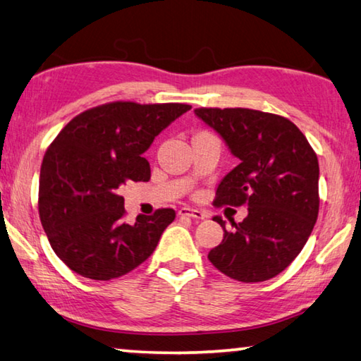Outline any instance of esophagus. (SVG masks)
I'll return each instance as SVG.
<instances>
[{
	"mask_svg": "<svg viewBox=\"0 0 361 361\" xmlns=\"http://www.w3.org/2000/svg\"><path fill=\"white\" fill-rule=\"evenodd\" d=\"M180 216H189V218H195V219H204V213L197 210V209H191V207H181L178 212Z\"/></svg>",
	"mask_w": 361,
	"mask_h": 361,
	"instance_id": "esophagus-1",
	"label": "esophagus"
}]
</instances>
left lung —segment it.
<instances>
[{
  "mask_svg": "<svg viewBox=\"0 0 361 361\" xmlns=\"http://www.w3.org/2000/svg\"><path fill=\"white\" fill-rule=\"evenodd\" d=\"M194 114L239 159L216 189L215 205L245 204L248 215L226 231L209 259L239 282H264L301 253L319 216V159L282 116L248 108H199Z\"/></svg>",
  "mask_w": 361,
  "mask_h": 361,
  "instance_id": "1",
  "label": "left lung"
}]
</instances>
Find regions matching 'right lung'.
<instances>
[{"label": "right lung", "mask_w": 361, "mask_h": 361, "mask_svg": "<svg viewBox=\"0 0 361 361\" xmlns=\"http://www.w3.org/2000/svg\"><path fill=\"white\" fill-rule=\"evenodd\" d=\"M183 103L114 102L76 116L54 140L39 173V218L49 243L71 271L111 280L148 259L175 210L124 223L127 181H148L143 154L164 129L189 111Z\"/></svg>", "instance_id": "1"}]
</instances>
